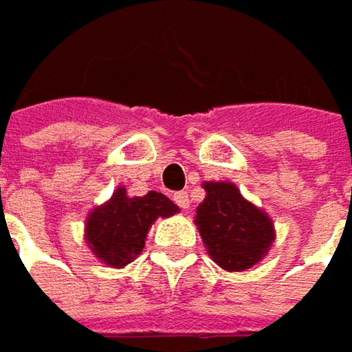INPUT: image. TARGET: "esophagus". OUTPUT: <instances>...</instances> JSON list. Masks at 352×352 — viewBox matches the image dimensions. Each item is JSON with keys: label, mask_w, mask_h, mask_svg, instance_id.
<instances>
[{"label": "esophagus", "mask_w": 352, "mask_h": 352, "mask_svg": "<svg viewBox=\"0 0 352 352\" xmlns=\"http://www.w3.org/2000/svg\"><path fill=\"white\" fill-rule=\"evenodd\" d=\"M173 199H175V204L181 209H189V195H187V191H179L173 195Z\"/></svg>", "instance_id": "esophagus-1"}]
</instances>
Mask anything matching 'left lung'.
Segmentation results:
<instances>
[{
  "mask_svg": "<svg viewBox=\"0 0 352 352\" xmlns=\"http://www.w3.org/2000/svg\"><path fill=\"white\" fill-rule=\"evenodd\" d=\"M206 199L195 211V223L209 258L223 270L243 272L258 264L276 240L266 211L250 204L228 181H206Z\"/></svg>",
  "mask_w": 352,
  "mask_h": 352,
  "instance_id": "8db88e82",
  "label": "left lung"
}]
</instances>
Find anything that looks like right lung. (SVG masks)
<instances>
[{"mask_svg":"<svg viewBox=\"0 0 352 352\" xmlns=\"http://www.w3.org/2000/svg\"><path fill=\"white\" fill-rule=\"evenodd\" d=\"M177 211L179 208L163 193L148 191L143 197H131L124 187H118L107 204L88 213L86 243L100 262L122 268L143 252L155 219L169 217Z\"/></svg>","mask_w":352,"mask_h":352,"instance_id":"add662e5","label":"right lung"}]
</instances>
